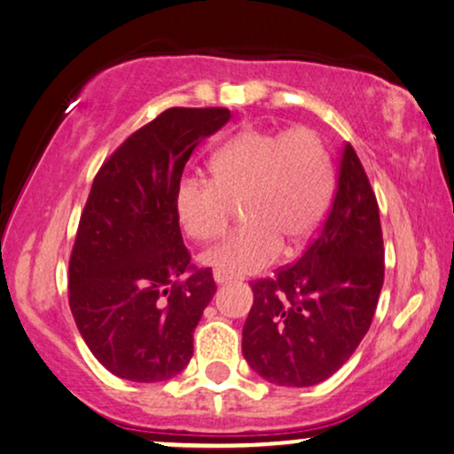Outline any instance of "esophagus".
<instances>
[{"label": "esophagus", "instance_id": "obj_1", "mask_svg": "<svg viewBox=\"0 0 454 454\" xmlns=\"http://www.w3.org/2000/svg\"><path fill=\"white\" fill-rule=\"evenodd\" d=\"M214 280L217 285H223V283H228V280H232V277L226 272H220V270H214Z\"/></svg>", "mask_w": 454, "mask_h": 454}]
</instances>
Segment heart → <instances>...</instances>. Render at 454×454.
Wrapping results in <instances>:
<instances>
[{
  "label": "heart",
  "instance_id": "obj_1",
  "mask_svg": "<svg viewBox=\"0 0 454 454\" xmlns=\"http://www.w3.org/2000/svg\"><path fill=\"white\" fill-rule=\"evenodd\" d=\"M211 180L184 177L176 188V214L197 240L226 231L245 205L249 226L200 254L205 266L249 274L277 260L283 243L294 251L318 231L333 197L329 153L317 131L247 128L214 153Z\"/></svg>",
  "mask_w": 454,
  "mask_h": 454
}]
</instances>
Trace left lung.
I'll list each match as a JSON object with an SVG mask.
<instances>
[{"label": "left lung", "instance_id": "left-lung-1", "mask_svg": "<svg viewBox=\"0 0 454 454\" xmlns=\"http://www.w3.org/2000/svg\"><path fill=\"white\" fill-rule=\"evenodd\" d=\"M380 207L349 142L331 211L303 255L255 280L243 326V356L257 375L285 387L329 380L360 346L383 286Z\"/></svg>", "mask_w": 454, "mask_h": 454}]
</instances>
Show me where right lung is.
<instances>
[{
    "label": "right lung",
    "mask_w": 454,
    "mask_h": 454,
    "mask_svg": "<svg viewBox=\"0 0 454 454\" xmlns=\"http://www.w3.org/2000/svg\"><path fill=\"white\" fill-rule=\"evenodd\" d=\"M228 108H168L108 157L91 184L68 262V306L90 352L128 381H168L192 358V333L215 294L194 268L176 188Z\"/></svg>",
    "instance_id": "add662e5"
}]
</instances>
